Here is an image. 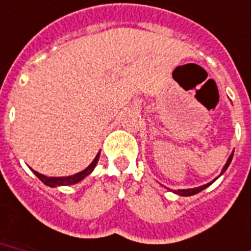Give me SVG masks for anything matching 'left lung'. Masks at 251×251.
Masks as SVG:
<instances>
[{"instance_id":"left-lung-1","label":"left lung","mask_w":251,"mask_h":251,"mask_svg":"<svg viewBox=\"0 0 251 251\" xmlns=\"http://www.w3.org/2000/svg\"><path fill=\"white\" fill-rule=\"evenodd\" d=\"M233 154H234V151H233L232 154L229 155V158H227V160H226V163H225V166H224L223 170H221V174H220L219 176L216 177L215 180H212V181H210V183H206V184H204V185H200V187H196V188L176 189V191H172V192H174V194H176V195H180V196H192V195H196V194H199V192H201L202 189H205L206 187H209V185L212 184V183H215V181L217 180V179H219V177L221 176V175H223L224 172L226 171L227 167H229V164H230V162H232V159H233Z\"/></svg>"}]
</instances>
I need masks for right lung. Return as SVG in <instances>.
Returning a JSON list of instances; mask_svg holds the SVG:
<instances>
[{
	"instance_id": "1",
	"label": "right lung",
	"mask_w": 251,
	"mask_h": 251,
	"mask_svg": "<svg viewBox=\"0 0 251 251\" xmlns=\"http://www.w3.org/2000/svg\"><path fill=\"white\" fill-rule=\"evenodd\" d=\"M99 159H100V152L96 155L93 162H92L85 170L77 172V174H75V175H70V176H46L43 174H39V172L34 171V170H32V172H34L36 176L39 177L46 185L52 187V188L53 187H62V185H72L76 184V183H79V181H81L83 179H85L88 175H91L96 166H97V163H99Z\"/></svg>"
}]
</instances>
